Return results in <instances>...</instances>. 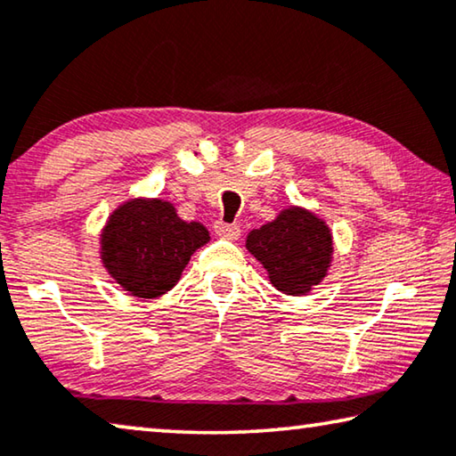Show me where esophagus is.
Here are the masks:
<instances>
[{"label": "esophagus", "mask_w": 456, "mask_h": 456, "mask_svg": "<svg viewBox=\"0 0 456 456\" xmlns=\"http://www.w3.org/2000/svg\"><path fill=\"white\" fill-rule=\"evenodd\" d=\"M215 233L223 237V240H240L241 235V229L237 225H229V223H223V221H216L215 223Z\"/></svg>", "instance_id": "obj_1"}]
</instances>
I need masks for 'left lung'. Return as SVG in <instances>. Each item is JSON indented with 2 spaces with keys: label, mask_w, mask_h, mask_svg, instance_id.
Returning <instances> with one entry per match:
<instances>
[{
  "label": "left lung",
  "mask_w": 456,
  "mask_h": 456,
  "mask_svg": "<svg viewBox=\"0 0 456 456\" xmlns=\"http://www.w3.org/2000/svg\"><path fill=\"white\" fill-rule=\"evenodd\" d=\"M245 248L265 267L273 288L288 296L308 294L319 286L327 278L335 251L327 221L296 205L249 231Z\"/></svg>",
  "instance_id": "obj_1"
}]
</instances>
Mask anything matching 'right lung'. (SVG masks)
<instances>
[{"label": "right lung", "mask_w": 456, "mask_h": 456, "mask_svg": "<svg viewBox=\"0 0 456 456\" xmlns=\"http://www.w3.org/2000/svg\"><path fill=\"white\" fill-rule=\"evenodd\" d=\"M208 240L207 227L180 219L170 200L134 197L107 216L99 257L126 292L158 298L178 284L191 256Z\"/></svg>", "instance_id": "1"}]
</instances>
